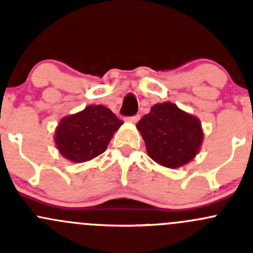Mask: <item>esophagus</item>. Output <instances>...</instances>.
Here are the masks:
<instances>
[{
  "label": "esophagus",
  "instance_id": "34e87169",
  "mask_svg": "<svg viewBox=\"0 0 253 253\" xmlns=\"http://www.w3.org/2000/svg\"><path fill=\"white\" fill-rule=\"evenodd\" d=\"M139 119H141V116H139V115L137 114V115H133V116L127 117V121L133 122V124H136V122H138V120H139Z\"/></svg>",
  "mask_w": 253,
  "mask_h": 253
}]
</instances>
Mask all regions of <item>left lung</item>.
Listing matches in <instances>:
<instances>
[{"label": "left lung", "instance_id": "obj_1", "mask_svg": "<svg viewBox=\"0 0 253 253\" xmlns=\"http://www.w3.org/2000/svg\"><path fill=\"white\" fill-rule=\"evenodd\" d=\"M148 155L167 168L187 164L198 153L203 139L200 120L175 104H157L137 124Z\"/></svg>", "mask_w": 253, "mask_h": 253}]
</instances>
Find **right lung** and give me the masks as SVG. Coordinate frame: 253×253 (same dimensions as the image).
Wrapping results in <instances>:
<instances>
[{
	"mask_svg": "<svg viewBox=\"0 0 253 253\" xmlns=\"http://www.w3.org/2000/svg\"><path fill=\"white\" fill-rule=\"evenodd\" d=\"M122 124L124 121L105 106H86L83 111L61 120L55 143L66 159L88 162L105 152L112 134Z\"/></svg>",
	"mask_w": 253,
	"mask_h": 253,
	"instance_id": "obj_1",
	"label": "right lung"
}]
</instances>
